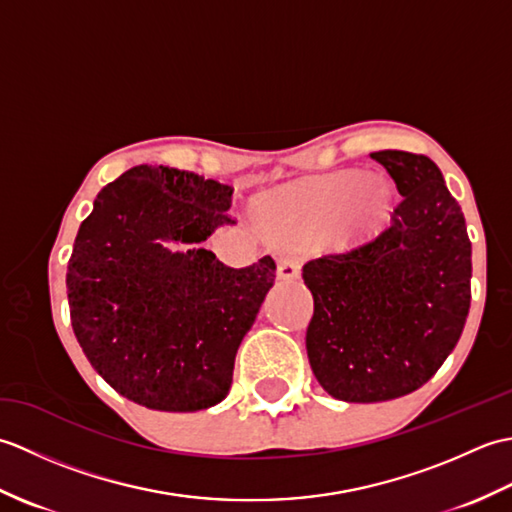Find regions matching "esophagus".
Returning <instances> with one entry per match:
<instances>
[{
	"mask_svg": "<svg viewBox=\"0 0 512 512\" xmlns=\"http://www.w3.org/2000/svg\"><path fill=\"white\" fill-rule=\"evenodd\" d=\"M299 273H301V266L295 257H290V255L279 257V262H277V277L279 279H286V281L297 279Z\"/></svg>",
	"mask_w": 512,
	"mask_h": 512,
	"instance_id": "obj_1",
	"label": "esophagus"
}]
</instances>
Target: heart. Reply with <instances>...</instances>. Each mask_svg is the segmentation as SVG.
Wrapping results in <instances>:
<instances>
[{
	"instance_id": "heart-1",
	"label": "heart",
	"mask_w": 512,
	"mask_h": 512,
	"mask_svg": "<svg viewBox=\"0 0 512 512\" xmlns=\"http://www.w3.org/2000/svg\"><path fill=\"white\" fill-rule=\"evenodd\" d=\"M389 200L391 187L385 178L347 171L284 200L277 217L301 237H319L334 228L343 239H358L374 233L385 220Z\"/></svg>"
}]
</instances>
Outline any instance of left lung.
Segmentation results:
<instances>
[{"label": "left lung", "mask_w": 512, "mask_h": 512, "mask_svg": "<svg viewBox=\"0 0 512 512\" xmlns=\"http://www.w3.org/2000/svg\"><path fill=\"white\" fill-rule=\"evenodd\" d=\"M372 158L402 195L389 228L303 266L314 297L310 367L345 402L394 400L422 387L458 345L471 308V242L442 171L409 151Z\"/></svg>", "instance_id": "8db88e82"}]
</instances>
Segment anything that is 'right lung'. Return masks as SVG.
Returning a JSON list of instances; mask_svg holds the SVG:
<instances>
[{"label":"right lung","mask_w":512,"mask_h":512,"mask_svg":"<svg viewBox=\"0 0 512 512\" xmlns=\"http://www.w3.org/2000/svg\"><path fill=\"white\" fill-rule=\"evenodd\" d=\"M233 189L138 165L96 195L68 262L70 319L92 367L156 411H200L233 383L237 347L275 284L273 257L224 266L202 248Z\"/></svg>","instance_id":"obj_1"}]
</instances>
